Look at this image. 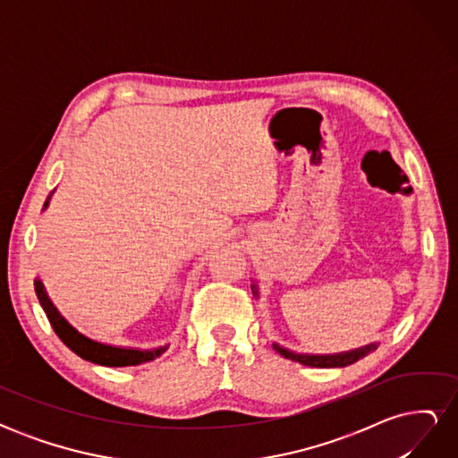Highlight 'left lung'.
<instances>
[{"mask_svg":"<svg viewBox=\"0 0 458 458\" xmlns=\"http://www.w3.org/2000/svg\"><path fill=\"white\" fill-rule=\"evenodd\" d=\"M372 350H374V345H367V348H363V350H355L350 353H338V355H298V353H290L283 348H276V352H279L283 357H288V359H293V361H298V363L308 365V367H317V369L352 365V363L359 361L361 357H365L367 353H370Z\"/></svg>","mask_w":458,"mask_h":458,"instance_id":"obj_1","label":"left lung"}]
</instances>
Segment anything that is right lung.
<instances>
[{
  "mask_svg": "<svg viewBox=\"0 0 458 458\" xmlns=\"http://www.w3.org/2000/svg\"><path fill=\"white\" fill-rule=\"evenodd\" d=\"M36 294H38L41 308H44V311L49 318L55 335H57L64 342L68 350H72L78 357L86 359V361H91V363H97V365H105V367H131V365H141V363L155 361L157 357H160L165 352V348L150 350V352L120 350V348H113V345L93 342L86 336L78 335V330H74L71 325L64 321L61 313L53 308V303L49 301L46 290H44V286H41L39 281H36Z\"/></svg>",
  "mask_w": 458,
  "mask_h": 458,
  "instance_id": "right-lung-1",
  "label": "right lung"
}]
</instances>
